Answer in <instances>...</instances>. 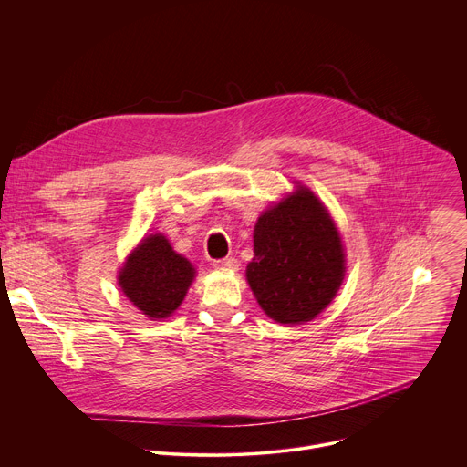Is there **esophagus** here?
Returning a JSON list of instances; mask_svg holds the SVG:
<instances>
[{
	"label": "esophagus",
	"mask_w": 467,
	"mask_h": 467,
	"mask_svg": "<svg viewBox=\"0 0 467 467\" xmlns=\"http://www.w3.org/2000/svg\"><path fill=\"white\" fill-rule=\"evenodd\" d=\"M214 268L222 270V272H236L238 270V260L234 256H227L222 260H214Z\"/></svg>",
	"instance_id": "1"
}]
</instances>
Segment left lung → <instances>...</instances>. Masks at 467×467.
<instances>
[{
	"label": "left lung",
	"mask_w": 467,
	"mask_h": 467,
	"mask_svg": "<svg viewBox=\"0 0 467 467\" xmlns=\"http://www.w3.org/2000/svg\"><path fill=\"white\" fill-rule=\"evenodd\" d=\"M253 251L247 283L262 310L283 325L314 319L346 275L340 233L306 186L260 214Z\"/></svg>",
	"instance_id": "8db88e82"
}]
</instances>
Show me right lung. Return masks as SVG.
<instances>
[{
  "instance_id": "right-lung-1",
  "label": "right lung",
  "mask_w": 467,
  "mask_h": 467,
  "mask_svg": "<svg viewBox=\"0 0 467 467\" xmlns=\"http://www.w3.org/2000/svg\"><path fill=\"white\" fill-rule=\"evenodd\" d=\"M193 277V265L173 251L166 236L150 234L127 256L118 285L142 314L164 319L179 308Z\"/></svg>"
}]
</instances>
